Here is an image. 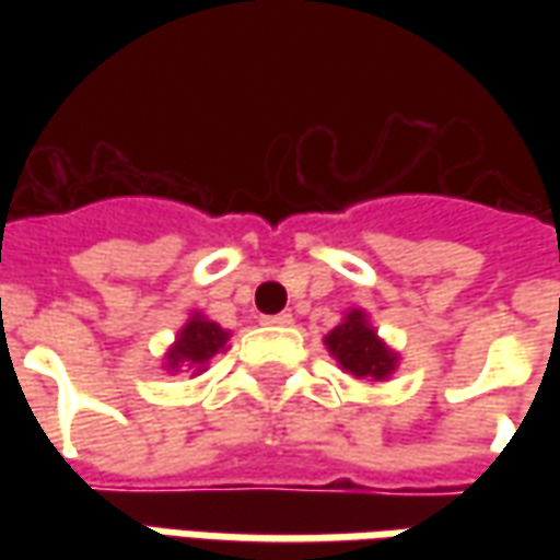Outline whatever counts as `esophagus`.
Returning a JSON list of instances; mask_svg holds the SVG:
<instances>
[{
    "label": "esophagus",
    "instance_id": "34e87169",
    "mask_svg": "<svg viewBox=\"0 0 560 560\" xmlns=\"http://www.w3.org/2000/svg\"><path fill=\"white\" fill-rule=\"evenodd\" d=\"M260 324H267V327H291L293 315H291V312H279V315L260 317Z\"/></svg>",
    "mask_w": 560,
    "mask_h": 560
}]
</instances>
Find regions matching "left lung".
I'll use <instances>...</instances> for the list:
<instances>
[{"instance_id":"obj_1","label":"left lung","mask_w":560,"mask_h":560,"mask_svg":"<svg viewBox=\"0 0 560 560\" xmlns=\"http://www.w3.org/2000/svg\"><path fill=\"white\" fill-rule=\"evenodd\" d=\"M329 353L341 363L345 372L353 377H387L396 365V353L384 348V341L377 339L375 329L365 324L363 312L353 308L351 315L345 317V324L332 329L327 336Z\"/></svg>"}]
</instances>
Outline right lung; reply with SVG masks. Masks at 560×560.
<instances>
[{
	"instance_id": "1",
	"label": "right lung",
	"mask_w": 560,
	"mask_h": 560,
	"mask_svg": "<svg viewBox=\"0 0 560 560\" xmlns=\"http://www.w3.org/2000/svg\"><path fill=\"white\" fill-rule=\"evenodd\" d=\"M224 341H228V332H224L219 324H212L207 317L195 315L185 324L183 332H179L176 348L167 353V363H171V369L197 365V372H200L209 357H215V353L224 348Z\"/></svg>"
}]
</instances>
